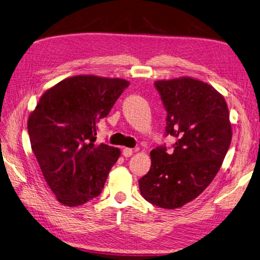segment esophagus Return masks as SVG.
I'll use <instances>...</instances> for the list:
<instances>
[{
  "mask_svg": "<svg viewBox=\"0 0 260 260\" xmlns=\"http://www.w3.org/2000/svg\"><path fill=\"white\" fill-rule=\"evenodd\" d=\"M133 152H134V150H133L132 148H127V147L123 148V155L125 156V157H131Z\"/></svg>",
  "mask_w": 260,
  "mask_h": 260,
  "instance_id": "34e87169",
  "label": "esophagus"
}]
</instances>
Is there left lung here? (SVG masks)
I'll use <instances>...</instances> for the list:
<instances>
[{
    "mask_svg": "<svg viewBox=\"0 0 260 260\" xmlns=\"http://www.w3.org/2000/svg\"><path fill=\"white\" fill-rule=\"evenodd\" d=\"M167 111L166 135L176 138L150 152L152 166L138 180L142 196L160 208L175 209L198 197L213 182L232 142L227 103L207 83L183 76L156 81Z\"/></svg>",
    "mask_w": 260,
    "mask_h": 260,
    "instance_id": "obj_1",
    "label": "left lung"
}]
</instances>
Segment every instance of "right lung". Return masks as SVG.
<instances>
[{
    "mask_svg": "<svg viewBox=\"0 0 260 260\" xmlns=\"http://www.w3.org/2000/svg\"><path fill=\"white\" fill-rule=\"evenodd\" d=\"M129 85L123 78L68 77L48 88L27 131L42 174L57 201L76 207L98 197L120 150L95 144L98 123Z\"/></svg>",
    "mask_w": 260,
    "mask_h": 260,
    "instance_id": "1",
    "label": "right lung"
}]
</instances>
